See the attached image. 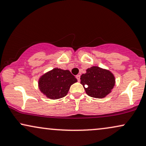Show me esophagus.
<instances>
[{
    "label": "esophagus",
    "instance_id": "esophagus-1",
    "mask_svg": "<svg viewBox=\"0 0 146 146\" xmlns=\"http://www.w3.org/2000/svg\"><path fill=\"white\" fill-rule=\"evenodd\" d=\"M76 78L77 80H78V82L80 81V75H76Z\"/></svg>",
    "mask_w": 146,
    "mask_h": 146
}]
</instances>
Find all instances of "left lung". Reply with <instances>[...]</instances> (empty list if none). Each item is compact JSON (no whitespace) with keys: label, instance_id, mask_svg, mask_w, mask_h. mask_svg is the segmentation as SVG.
Instances as JSON below:
<instances>
[{"label":"left lung","instance_id":"left-lung-1","mask_svg":"<svg viewBox=\"0 0 146 146\" xmlns=\"http://www.w3.org/2000/svg\"><path fill=\"white\" fill-rule=\"evenodd\" d=\"M80 80L87 94L95 98H105L115 84L113 74L98 66L88 68L87 72L81 75Z\"/></svg>","mask_w":146,"mask_h":146}]
</instances>
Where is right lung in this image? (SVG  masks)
I'll return each mask as SVG.
<instances>
[{
  "label": "right lung",
  "mask_w": 146,
  "mask_h": 146,
  "mask_svg": "<svg viewBox=\"0 0 146 146\" xmlns=\"http://www.w3.org/2000/svg\"><path fill=\"white\" fill-rule=\"evenodd\" d=\"M76 82L77 79L69 70L54 68L40 77L38 87L46 98L57 100L66 96L70 86Z\"/></svg>",
  "instance_id": "obj_1"
}]
</instances>
